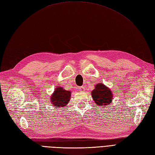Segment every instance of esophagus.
<instances>
[{
	"instance_id": "esophagus-1",
	"label": "esophagus",
	"mask_w": 155,
	"mask_h": 155,
	"mask_svg": "<svg viewBox=\"0 0 155 155\" xmlns=\"http://www.w3.org/2000/svg\"><path fill=\"white\" fill-rule=\"evenodd\" d=\"M80 90H81V92H84L85 91L84 87H80Z\"/></svg>"
}]
</instances>
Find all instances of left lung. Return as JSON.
<instances>
[{
	"label": "left lung",
	"instance_id": "1",
	"mask_svg": "<svg viewBox=\"0 0 155 155\" xmlns=\"http://www.w3.org/2000/svg\"><path fill=\"white\" fill-rule=\"evenodd\" d=\"M91 92L93 100L97 106H107L112 102L113 93L111 90L102 83H98Z\"/></svg>",
	"mask_w": 155,
	"mask_h": 155
}]
</instances>
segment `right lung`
<instances>
[{"label": "right lung", "instance_id": "1", "mask_svg": "<svg viewBox=\"0 0 155 155\" xmlns=\"http://www.w3.org/2000/svg\"><path fill=\"white\" fill-rule=\"evenodd\" d=\"M71 98V92L70 91H66L61 86L55 88L53 93L50 96L51 103L53 106L60 107V108L65 107L69 104Z\"/></svg>", "mask_w": 155, "mask_h": 155}]
</instances>
